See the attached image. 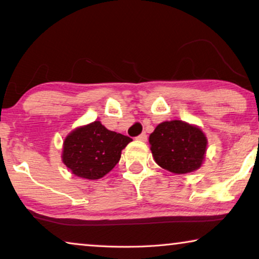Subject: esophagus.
<instances>
[{
  "instance_id": "1",
  "label": "esophagus",
  "mask_w": 259,
  "mask_h": 259,
  "mask_svg": "<svg viewBox=\"0 0 259 259\" xmlns=\"http://www.w3.org/2000/svg\"><path fill=\"white\" fill-rule=\"evenodd\" d=\"M138 140H140V141H146L147 140V134L146 133H141L140 136H138V138H137Z\"/></svg>"
}]
</instances>
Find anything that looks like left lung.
<instances>
[{"label":"left lung","instance_id":"1","mask_svg":"<svg viewBox=\"0 0 259 259\" xmlns=\"http://www.w3.org/2000/svg\"><path fill=\"white\" fill-rule=\"evenodd\" d=\"M150 144L159 166L177 175H184L200 167L207 140L198 127L173 120L155 127L150 136Z\"/></svg>","mask_w":259,"mask_h":259}]
</instances>
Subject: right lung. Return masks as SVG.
Returning <instances> with one entry per match:
<instances>
[{
	"instance_id": "add662e5",
	"label": "right lung",
	"mask_w": 259,
	"mask_h": 259,
	"mask_svg": "<svg viewBox=\"0 0 259 259\" xmlns=\"http://www.w3.org/2000/svg\"><path fill=\"white\" fill-rule=\"evenodd\" d=\"M130 137L108 131L100 121L73 131L63 143L62 160L74 175L100 179L118 164Z\"/></svg>"
}]
</instances>
